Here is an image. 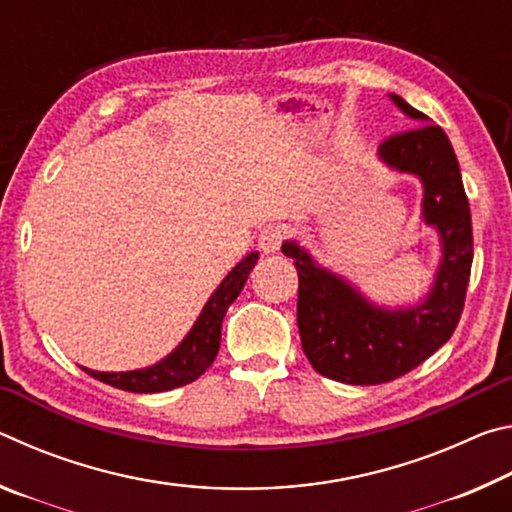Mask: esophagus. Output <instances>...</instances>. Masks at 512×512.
<instances>
[{
	"instance_id": "esophagus-1",
	"label": "esophagus",
	"mask_w": 512,
	"mask_h": 512,
	"mask_svg": "<svg viewBox=\"0 0 512 512\" xmlns=\"http://www.w3.org/2000/svg\"><path fill=\"white\" fill-rule=\"evenodd\" d=\"M282 239H284V228L282 225H266V228L259 232V239H257V246L262 253H277L282 246Z\"/></svg>"
}]
</instances>
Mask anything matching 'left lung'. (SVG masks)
Segmentation results:
<instances>
[{
    "instance_id": "obj_1",
    "label": "left lung",
    "mask_w": 512,
    "mask_h": 512,
    "mask_svg": "<svg viewBox=\"0 0 512 512\" xmlns=\"http://www.w3.org/2000/svg\"><path fill=\"white\" fill-rule=\"evenodd\" d=\"M413 124L379 144L388 169L422 183V214L440 244V262L422 300L379 305L348 277L318 264L296 239L282 253L298 268V329L314 370L334 381L375 386L393 381L429 359L449 341L461 318L472 268V216L452 142L400 94H388Z\"/></svg>"
}]
</instances>
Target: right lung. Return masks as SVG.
<instances>
[{
    "instance_id": "1",
    "label": "right lung",
    "mask_w": 512,
    "mask_h": 512,
    "mask_svg": "<svg viewBox=\"0 0 512 512\" xmlns=\"http://www.w3.org/2000/svg\"><path fill=\"white\" fill-rule=\"evenodd\" d=\"M259 253H248L232 271L223 277L219 287L214 289L210 300L205 302L196 323L187 336L173 348L167 357L155 361L153 366L126 370V372H99L83 368L90 377L103 381V384L121 388L131 393H162L171 388L185 386L203 375L212 366L219 354L221 345V323L232 302L244 289L250 271H253Z\"/></svg>"
}]
</instances>
